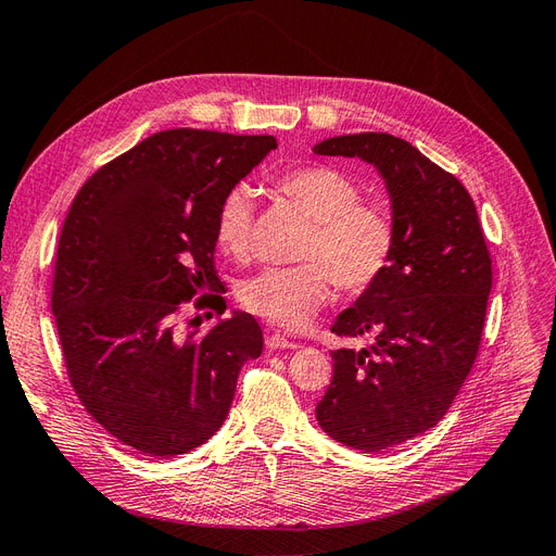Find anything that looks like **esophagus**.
<instances>
[{"label": "esophagus", "mask_w": 556, "mask_h": 556, "mask_svg": "<svg viewBox=\"0 0 556 556\" xmlns=\"http://www.w3.org/2000/svg\"><path fill=\"white\" fill-rule=\"evenodd\" d=\"M266 348H268V350H294L296 343L290 341V339H285L282 333L274 331V333L266 336Z\"/></svg>", "instance_id": "34e87169"}]
</instances>
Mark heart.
<instances>
[{
	"instance_id": "b5f03b06",
	"label": "heart",
	"mask_w": 556,
	"mask_h": 556,
	"mask_svg": "<svg viewBox=\"0 0 556 556\" xmlns=\"http://www.w3.org/2000/svg\"><path fill=\"white\" fill-rule=\"evenodd\" d=\"M276 188L311 217L296 255L304 264L264 268L241 285L239 301L268 325L301 329L331 299L336 285L348 294L374 288L392 262L396 227L382 206L362 201L355 178L333 166H299L278 176ZM213 229L225 255H250L255 199L245 185H233L223 194Z\"/></svg>"
}]
</instances>
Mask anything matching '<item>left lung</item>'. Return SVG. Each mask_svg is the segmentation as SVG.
Masks as SVG:
<instances>
[{
    "instance_id": "obj_1",
    "label": "left lung",
    "mask_w": 556,
    "mask_h": 556,
    "mask_svg": "<svg viewBox=\"0 0 556 556\" xmlns=\"http://www.w3.org/2000/svg\"><path fill=\"white\" fill-rule=\"evenodd\" d=\"M313 150L376 164L392 197V262L331 327L376 343L331 352L333 378L315 408L331 439L380 452L439 425L462 390L480 350L492 257L468 190L413 143L364 131Z\"/></svg>"
}]
</instances>
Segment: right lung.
<instances>
[{
  "instance_id": "1",
  "label": "right lung",
  "mask_w": 556,
  "mask_h": 556,
  "mask_svg": "<svg viewBox=\"0 0 556 556\" xmlns=\"http://www.w3.org/2000/svg\"><path fill=\"white\" fill-rule=\"evenodd\" d=\"M276 146L268 134L157 131L97 169L72 201L53 271L66 376L94 422L131 450L166 459L206 443L241 366L262 355L248 313L204 333L176 327L182 304L223 288L217 204Z\"/></svg>"
}]
</instances>
